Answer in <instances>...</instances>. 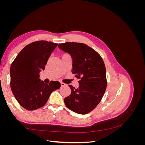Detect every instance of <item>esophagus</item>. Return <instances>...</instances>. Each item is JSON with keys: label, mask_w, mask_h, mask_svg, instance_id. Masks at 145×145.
<instances>
[{"label": "esophagus", "mask_w": 145, "mask_h": 145, "mask_svg": "<svg viewBox=\"0 0 145 145\" xmlns=\"http://www.w3.org/2000/svg\"><path fill=\"white\" fill-rule=\"evenodd\" d=\"M60 85H61V86H65V84L63 83L60 82Z\"/></svg>", "instance_id": "obj_1"}]
</instances>
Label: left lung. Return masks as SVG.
<instances>
[{"label": "left lung", "mask_w": 145, "mask_h": 145, "mask_svg": "<svg viewBox=\"0 0 145 145\" xmlns=\"http://www.w3.org/2000/svg\"><path fill=\"white\" fill-rule=\"evenodd\" d=\"M58 46L71 56V71L80 79L77 88L69 85L71 93L64 99L65 105L73 112L86 114L99 103L106 88L103 60L97 52L84 43L66 42Z\"/></svg>", "instance_id": "8db88e82"}]
</instances>
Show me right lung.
Masks as SVG:
<instances>
[{
  "mask_svg": "<svg viewBox=\"0 0 145 145\" xmlns=\"http://www.w3.org/2000/svg\"><path fill=\"white\" fill-rule=\"evenodd\" d=\"M57 43L44 40L31 43L17 56L10 67L11 89L17 102L27 110L44 106L51 93L60 88V83L46 84L39 78Z\"/></svg>",
  "mask_w": 145,
  "mask_h": 145,
  "instance_id": "1",
  "label": "right lung"
}]
</instances>
